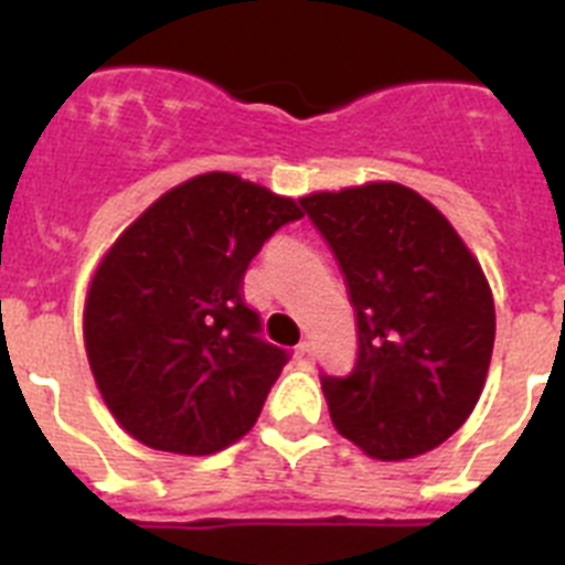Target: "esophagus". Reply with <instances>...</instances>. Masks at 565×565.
I'll return each instance as SVG.
<instances>
[{
	"label": "esophagus",
	"instance_id": "34e87169",
	"mask_svg": "<svg viewBox=\"0 0 565 565\" xmlns=\"http://www.w3.org/2000/svg\"><path fill=\"white\" fill-rule=\"evenodd\" d=\"M294 356H297L299 364H311L313 362V344L311 342H299L294 348Z\"/></svg>",
	"mask_w": 565,
	"mask_h": 565
}]
</instances>
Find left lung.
<instances>
[{
  "label": "left lung",
  "instance_id": "obj_1",
  "mask_svg": "<svg viewBox=\"0 0 565 565\" xmlns=\"http://www.w3.org/2000/svg\"><path fill=\"white\" fill-rule=\"evenodd\" d=\"M344 274L359 351L322 373L333 427L371 458L422 456L467 422L487 382L495 302L450 221L402 183L302 198Z\"/></svg>",
  "mask_w": 565,
  "mask_h": 565
}]
</instances>
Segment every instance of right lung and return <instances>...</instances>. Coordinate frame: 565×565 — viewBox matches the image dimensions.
<instances>
[{
	"label": "right lung",
	"mask_w": 565,
	"mask_h": 565,
	"mask_svg": "<svg viewBox=\"0 0 565 565\" xmlns=\"http://www.w3.org/2000/svg\"><path fill=\"white\" fill-rule=\"evenodd\" d=\"M299 217L291 198L209 172L169 189L115 239L89 282L84 344L129 436L212 456L252 430L288 353L259 337L243 277Z\"/></svg>",
	"instance_id": "1"
}]
</instances>
